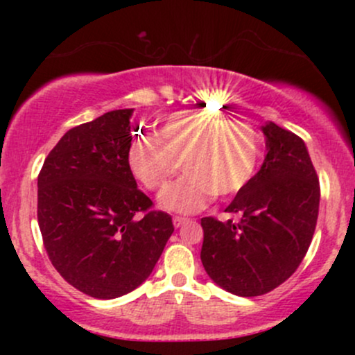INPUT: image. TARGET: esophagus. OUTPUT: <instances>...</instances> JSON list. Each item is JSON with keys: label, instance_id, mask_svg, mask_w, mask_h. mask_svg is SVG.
<instances>
[{"label": "esophagus", "instance_id": "obj_1", "mask_svg": "<svg viewBox=\"0 0 355 355\" xmlns=\"http://www.w3.org/2000/svg\"><path fill=\"white\" fill-rule=\"evenodd\" d=\"M189 222V218H182V217H173V225L175 229H178V227H182L183 223Z\"/></svg>", "mask_w": 355, "mask_h": 355}]
</instances>
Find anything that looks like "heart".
Returning <instances> with one entry per match:
<instances>
[{"instance_id":"1","label":"heart","mask_w":355,"mask_h":355,"mask_svg":"<svg viewBox=\"0 0 355 355\" xmlns=\"http://www.w3.org/2000/svg\"><path fill=\"white\" fill-rule=\"evenodd\" d=\"M262 155L259 132L245 121L207 112L173 113L153 133H138L128 148V166L145 189L160 190L185 170L160 197L178 214L205 209L211 198L230 197L254 178Z\"/></svg>"}]
</instances>
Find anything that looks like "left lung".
<instances>
[{"label": "left lung", "mask_w": 355, "mask_h": 355, "mask_svg": "<svg viewBox=\"0 0 355 355\" xmlns=\"http://www.w3.org/2000/svg\"><path fill=\"white\" fill-rule=\"evenodd\" d=\"M262 132L266 160L225 209L239 222L202 218L203 268L240 297L267 294L294 274L319 215V178L302 138L272 121Z\"/></svg>", "instance_id": "obj_1"}]
</instances>
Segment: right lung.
Segmentation results:
<instances>
[{
  "instance_id": "right-lung-1",
  "label": "right lung",
  "mask_w": 355,
  "mask_h": 355,
  "mask_svg": "<svg viewBox=\"0 0 355 355\" xmlns=\"http://www.w3.org/2000/svg\"><path fill=\"white\" fill-rule=\"evenodd\" d=\"M133 108L68 130L38 175V223L53 267L95 299H116L152 274L173 234L128 166Z\"/></svg>"
}]
</instances>
